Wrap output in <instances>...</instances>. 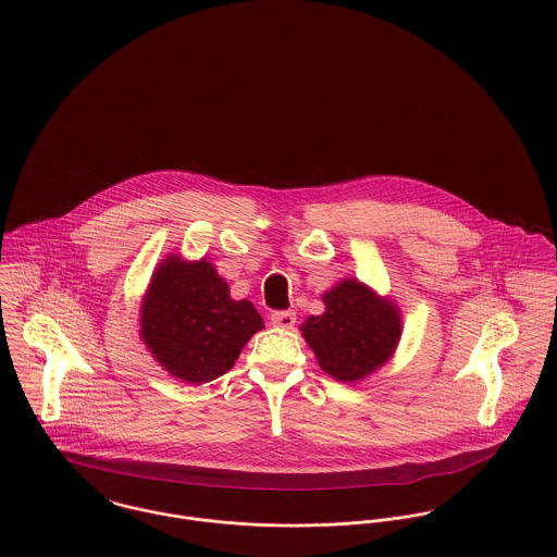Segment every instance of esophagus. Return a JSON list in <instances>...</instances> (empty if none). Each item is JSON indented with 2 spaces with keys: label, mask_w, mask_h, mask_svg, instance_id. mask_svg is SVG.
<instances>
[{
  "label": "esophagus",
  "mask_w": 557,
  "mask_h": 557,
  "mask_svg": "<svg viewBox=\"0 0 557 557\" xmlns=\"http://www.w3.org/2000/svg\"><path fill=\"white\" fill-rule=\"evenodd\" d=\"M270 321L278 327H292L296 323V313H292V311H272Z\"/></svg>",
  "instance_id": "34e87169"
}]
</instances>
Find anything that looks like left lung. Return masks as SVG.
Here are the masks:
<instances>
[{
  "label": "left lung",
  "instance_id": "1",
  "mask_svg": "<svg viewBox=\"0 0 557 557\" xmlns=\"http://www.w3.org/2000/svg\"><path fill=\"white\" fill-rule=\"evenodd\" d=\"M325 313L302 325L321 369L338 382H356L382 367L400 334L398 311L358 281H343L323 296Z\"/></svg>",
  "mask_w": 557,
  "mask_h": 557
}]
</instances>
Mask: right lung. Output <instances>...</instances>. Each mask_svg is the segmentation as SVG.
Masks as SVG:
<instances>
[{
	"mask_svg": "<svg viewBox=\"0 0 557 557\" xmlns=\"http://www.w3.org/2000/svg\"><path fill=\"white\" fill-rule=\"evenodd\" d=\"M263 327L248 300H232L208 261L160 263L141 311V336L175 377L201 384L227 373L246 341Z\"/></svg>",
	"mask_w": 557,
	"mask_h": 557,
	"instance_id": "1",
	"label": "right lung"
}]
</instances>
